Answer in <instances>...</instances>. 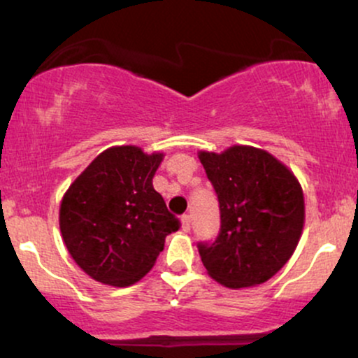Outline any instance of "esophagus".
Segmentation results:
<instances>
[{
  "instance_id": "1",
  "label": "esophagus",
  "mask_w": 358,
  "mask_h": 358,
  "mask_svg": "<svg viewBox=\"0 0 358 358\" xmlns=\"http://www.w3.org/2000/svg\"><path fill=\"white\" fill-rule=\"evenodd\" d=\"M190 229H192L190 215H183L182 217V231L183 232H190Z\"/></svg>"
}]
</instances>
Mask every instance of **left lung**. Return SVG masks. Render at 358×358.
Listing matches in <instances>:
<instances>
[{"mask_svg": "<svg viewBox=\"0 0 358 358\" xmlns=\"http://www.w3.org/2000/svg\"><path fill=\"white\" fill-rule=\"evenodd\" d=\"M199 158L220 207L219 236L199 244L205 269L232 289L262 285L289 261L301 237V185L259 148L236 145L222 153L200 151Z\"/></svg>", "mask_w": 358, "mask_h": 358, "instance_id": "obj_1", "label": "left lung"}]
</instances>
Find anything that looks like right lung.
<instances>
[{"label": "right lung", "mask_w": 358, "mask_h": 358, "mask_svg": "<svg viewBox=\"0 0 358 358\" xmlns=\"http://www.w3.org/2000/svg\"><path fill=\"white\" fill-rule=\"evenodd\" d=\"M163 153L113 146L65 192L59 224L77 266L102 285L126 287L150 273L180 222L153 188Z\"/></svg>", "instance_id": "1"}]
</instances>
